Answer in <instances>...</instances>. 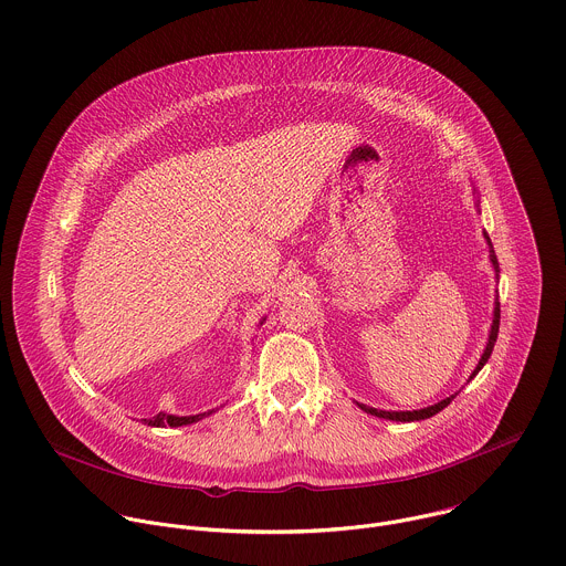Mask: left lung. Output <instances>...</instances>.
<instances>
[{"label":"left lung","mask_w":566,"mask_h":566,"mask_svg":"<svg viewBox=\"0 0 566 566\" xmlns=\"http://www.w3.org/2000/svg\"><path fill=\"white\" fill-rule=\"evenodd\" d=\"M485 238H488V244H490V258H492V264H494V269H496V273H499V260H496V253H494V247H492V240H490V235L485 233ZM499 326H501V304L496 302V308H494V324H492V333H490V342H488V348H485V353H483V357H481V361H479V366H476V370L472 373V377L470 379H474L476 375H479V370L488 364V359H490V355H492V350H494V344H496V337H499ZM457 395H452V397H448V399H443V401H439V403H434V406H430V408H423V410H412V412H386V410H375V408H366V406H361L359 403V408L361 410H366L368 415H375V417H381V419H390V421H421V419H430V417H434L437 412H441L443 408H448L450 403H452V399H454Z\"/></svg>","instance_id":"left-lung-1"}]
</instances>
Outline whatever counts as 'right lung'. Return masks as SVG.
Instances as JSON below:
<instances>
[{
	"mask_svg": "<svg viewBox=\"0 0 566 566\" xmlns=\"http://www.w3.org/2000/svg\"><path fill=\"white\" fill-rule=\"evenodd\" d=\"M205 415H209V412H202V415H196V417H171V415H163V412H158L156 417H151V419H143L147 426H154V428H165V426H169V428H178V426H187V423H193V421H200Z\"/></svg>",
	"mask_w": 566,
	"mask_h": 566,
	"instance_id": "add662e5",
	"label": "right lung"
}]
</instances>
